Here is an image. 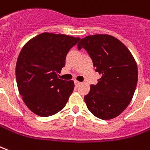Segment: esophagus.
I'll return each instance as SVG.
<instances>
[{
  "instance_id": "obj_1",
  "label": "esophagus",
  "mask_w": 150,
  "mask_h": 150,
  "mask_svg": "<svg viewBox=\"0 0 150 150\" xmlns=\"http://www.w3.org/2000/svg\"><path fill=\"white\" fill-rule=\"evenodd\" d=\"M81 84V83L79 82V81H77V80H75V85L76 86V87H78V86H79Z\"/></svg>"
}]
</instances>
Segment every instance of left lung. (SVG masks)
<instances>
[{"instance_id": "left-lung-1", "label": "left lung", "mask_w": 150, "mask_h": 150, "mask_svg": "<svg viewBox=\"0 0 150 150\" xmlns=\"http://www.w3.org/2000/svg\"><path fill=\"white\" fill-rule=\"evenodd\" d=\"M82 48L89 54L96 71L101 75L84 97L87 107L99 119H114L127 107L133 97L138 79L135 58L123 43L106 34L81 39L79 50Z\"/></svg>"}]
</instances>
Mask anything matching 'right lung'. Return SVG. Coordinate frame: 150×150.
Returning a JSON list of instances; mask_svg holds the SVG:
<instances>
[{
  "label": "right lung",
  "instance_id": "right-lung-1",
  "mask_svg": "<svg viewBox=\"0 0 150 150\" xmlns=\"http://www.w3.org/2000/svg\"><path fill=\"white\" fill-rule=\"evenodd\" d=\"M80 40L44 32L25 44L16 63L17 85L23 100L34 114L48 117L62 110L74 90V81L57 76L69 50Z\"/></svg>",
  "mask_w": 150,
  "mask_h": 150
}]
</instances>
